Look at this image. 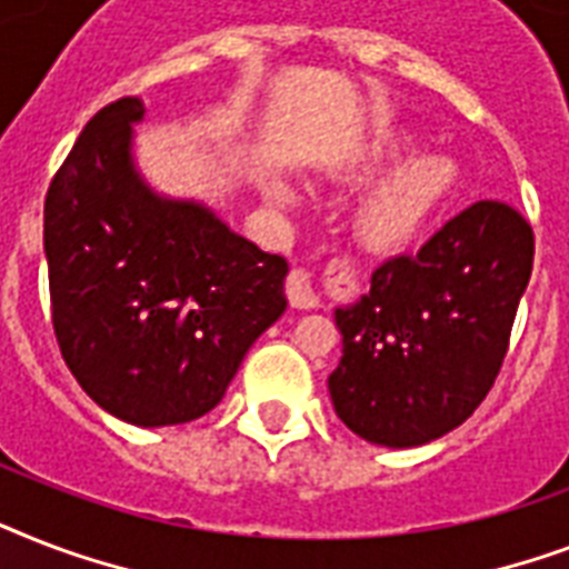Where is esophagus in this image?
<instances>
[{"instance_id": "esophagus-1", "label": "esophagus", "mask_w": 569, "mask_h": 569, "mask_svg": "<svg viewBox=\"0 0 569 569\" xmlns=\"http://www.w3.org/2000/svg\"><path fill=\"white\" fill-rule=\"evenodd\" d=\"M286 295H289V303L295 310H316L319 307V295L312 289L310 274L303 268H292L289 277H286Z\"/></svg>"}]
</instances>
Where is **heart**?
Returning <instances> with one entry per match:
<instances>
[{
	"label": "heart",
	"instance_id": "1",
	"mask_svg": "<svg viewBox=\"0 0 569 569\" xmlns=\"http://www.w3.org/2000/svg\"><path fill=\"white\" fill-rule=\"evenodd\" d=\"M419 136L387 129L357 141L342 153L337 171L346 180H372L392 163L397 168L375 182L355 206L351 230L372 253H401L413 248L442 209L458 194L460 171L449 156L416 153ZM262 191L271 203L292 206L301 191L283 173H266Z\"/></svg>",
	"mask_w": 569,
	"mask_h": 569
}]
</instances>
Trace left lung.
Masks as SVG:
<instances>
[{
    "label": "left lung",
    "mask_w": 569,
    "mask_h": 569,
    "mask_svg": "<svg viewBox=\"0 0 569 569\" xmlns=\"http://www.w3.org/2000/svg\"><path fill=\"white\" fill-rule=\"evenodd\" d=\"M535 236L517 209L478 200L337 307L342 360L328 378L342 422L387 449L455 431L493 387L531 277Z\"/></svg>",
    "instance_id": "obj_1"
}]
</instances>
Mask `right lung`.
Listing matches in <instances>:
<instances>
[{"label":"right lung","mask_w":569,"mask_h":569,"mask_svg":"<svg viewBox=\"0 0 569 569\" xmlns=\"http://www.w3.org/2000/svg\"><path fill=\"white\" fill-rule=\"evenodd\" d=\"M144 102L97 111L43 206L52 328L67 369L138 428L209 413L248 348L286 312L283 257L212 206L156 191L138 171Z\"/></svg>","instance_id":"1"}]
</instances>
